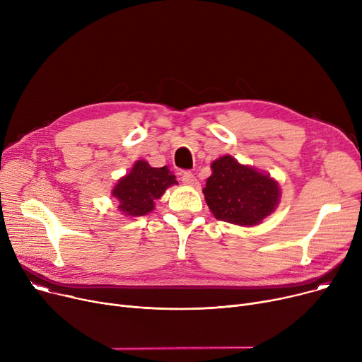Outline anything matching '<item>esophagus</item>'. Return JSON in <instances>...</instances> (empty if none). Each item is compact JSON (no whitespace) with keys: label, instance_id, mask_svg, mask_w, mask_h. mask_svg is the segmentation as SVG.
<instances>
[{"label":"esophagus","instance_id":"esophagus-1","mask_svg":"<svg viewBox=\"0 0 362 362\" xmlns=\"http://www.w3.org/2000/svg\"><path fill=\"white\" fill-rule=\"evenodd\" d=\"M181 181H182V184H185V185H196L197 184V178H196V175H194L192 173H189V171H185V173H182V175H181Z\"/></svg>","mask_w":362,"mask_h":362}]
</instances>
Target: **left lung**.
Segmentation results:
<instances>
[{
	"label": "left lung",
	"mask_w": 362,
	"mask_h": 362,
	"mask_svg": "<svg viewBox=\"0 0 362 362\" xmlns=\"http://www.w3.org/2000/svg\"><path fill=\"white\" fill-rule=\"evenodd\" d=\"M203 194L217 220L238 226H257L280 203V185L268 174L242 165L230 155L211 163Z\"/></svg>",
	"instance_id": "left-lung-1"
}]
</instances>
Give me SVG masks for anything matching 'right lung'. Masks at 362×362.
Listing matches in <instances>:
<instances>
[{"mask_svg":"<svg viewBox=\"0 0 362 362\" xmlns=\"http://www.w3.org/2000/svg\"><path fill=\"white\" fill-rule=\"evenodd\" d=\"M178 184L175 175L166 168H152L146 160H136L127 175L115 185L113 197L119 200V210L126 216H145L155 209V202L166 188Z\"/></svg>","mask_w":362,"mask_h":362,"instance_id":"add662e5","label":"right lung"}]
</instances>
